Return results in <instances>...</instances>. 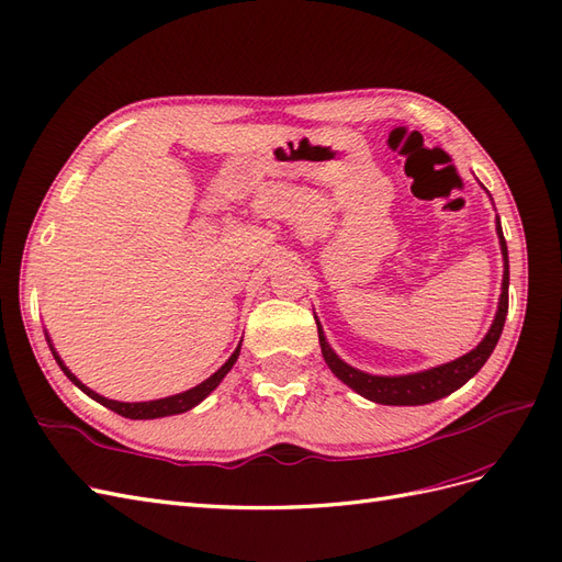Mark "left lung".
Here are the masks:
<instances>
[{
	"instance_id": "left-lung-1",
	"label": "left lung",
	"mask_w": 562,
	"mask_h": 562,
	"mask_svg": "<svg viewBox=\"0 0 562 562\" xmlns=\"http://www.w3.org/2000/svg\"><path fill=\"white\" fill-rule=\"evenodd\" d=\"M497 236H499V246L504 255V279H502V295H499V307L495 314V321L483 337V342L464 353L462 359H454L446 366H438L431 370H422L413 372V375H398V378H384V375H368L363 370H356L349 363H345L339 356L330 349L326 342V335H323L318 326V342H321V353L326 359L328 368L335 372L337 380H342L347 386H351L356 394H361L363 398L372 403H382V405H424V403H434L443 396H450L452 391H457L462 384H467L475 372H479L485 361L490 359V353L495 351L499 335L504 330V321L508 312V250L506 241L502 234V225L497 217ZM318 323V321H316Z\"/></svg>"
}]
</instances>
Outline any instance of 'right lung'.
I'll return each instance as SVG.
<instances>
[{"instance_id":"obj_1","label":"right lung","mask_w":562,"mask_h":562,"mask_svg":"<svg viewBox=\"0 0 562 562\" xmlns=\"http://www.w3.org/2000/svg\"><path fill=\"white\" fill-rule=\"evenodd\" d=\"M48 339V337H46ZM50 342V339H48ZM50 347V351H54V359H56V363L60 366V370L65 372L67 378H70V382L72 384H77L83 394L87 396H91L93 401H98L100 405H105V407H110V411H114L116 415H122V417H128V419H157V417H168V415H180V413H187V411H192L194 405H199L203 398H206L211 391L223 382V378L227 375V372L232 370V366L236 363V359H239V351H241V345L236 347V351L229 356L227 359V363L220 368L217 372H213V375L209 378V380H203L201 384H196L194 389H187V391H182V394H176V396H168V398H159V401H145V403H122V401H112V398H105V396H100V394H95L93 389H89L87 384H81L70 370L65 368V363L60 361V356L56 353V349H54V345H48Z\"/></svg>"}]
</instances>
